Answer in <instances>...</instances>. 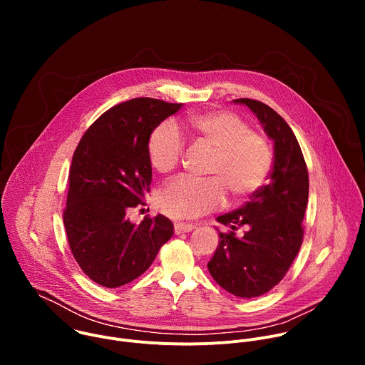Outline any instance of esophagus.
<instances>
[{
  "mask_svg": "<svg viewBox=\"0 0 365 365\" xmlns=\"http://www.w3.org/2000/svg\"><path fill=\"white\" fill-rule=\"evenodd\" d=\"M196 228L195 224H189V222H176L175 224V232L176 234H183V232H190Z\"/></svg>",
  "mask_w": 365,
  "mask_h": 365,
  "instance_id": "esophagus-1",
  "label": "esophagus"
}]
</instances>
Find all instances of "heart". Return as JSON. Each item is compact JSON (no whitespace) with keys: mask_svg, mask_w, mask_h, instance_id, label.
I'll return each mask as SVG.
<instances>
[{"mask_svg":"<svg viewBox=\"0 0 365 365\" xmlns=\"http://www.w3.org/2000/svg\"><path fill=\"white\" fill-rule=\"evenodd\" d=\"M183 130L196 143L215 150L207 169L214 178L182 176L169 182L159 195L162 212L176 220L196 218L221 207L227 189L234 199H245L263 187L272 169L270 145L238 115L225 111L189 115ZM183 150L185 143L170 124L154 128L148 137V159L160 173L179 165Z\"/></svg>","mask_w":365,"mask_h":365,"instance_id":"obj_1","label":"heart"}]
</instances>
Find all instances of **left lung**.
<instances>
[{
    "mask_svg": "<svg viewBox=\"0 0 365 365\" xmlns=\"http://www.w3.org/2000/svg\"><path fill=\"white\" fill-rule=\"evenodd\" d=\"M273 141L274 162L269 183L234 212L217 218L231 231H220V244L207 263L214 280L238 297L272 290L287 273L303 240L309 176L300 145L289 124L266 103L240 98ZM247 228L238 239L235 231Z\"/></svg>",
    "mask_w": 365,
    "mask_h": 365,
    "instance_id": "1",
    "label": "left lung"
}]
</instances>
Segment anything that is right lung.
<instances>
[{"mask_svg": "<svg viewBox=\"0 0 365 365\" xmlns=\"http://www.w3.org/2000/svg\"><path fill=\"white\" fill-rule=\"evenodd\" d=\"M182 106L153 98L118 103L88 128L73 153L63 222L76 263L103 287L141 276L175 232L165 215L135 225L127 212L144 205L150 189V134Z\"/></svg>", "mask_w": 365, "mask_h": 365, "instance_id": "add662e5", "label": "right lung"}]
</instances>
